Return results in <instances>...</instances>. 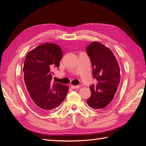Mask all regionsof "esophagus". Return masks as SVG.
Here are the masks:
<instances>
[{
    "mask_svg": "<svg viewBox=\"0 0 146 146\" xmlns=\"http://www.w3.org/2000/svg\"><path fill=\"white\" fill-rule=\"evenodd\" d=\"M70 87L72 88V89H78V88H80V86H79V85H78V86L71 85V86H70Z\"/></svg>",
    "mask_w": 146,
    "mask_h": 146,
    "instance_id": "esophagus-1",
    "label": "esophagus"
}]
</instances>
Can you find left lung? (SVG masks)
<instances>
[{"label":"left lung","instance_id":"8db88e82","mask_svg":"<svg viewBox=\"0 0 146 146\" xmlns=\"http://www.w3.org/2000/svg\"><path fill=\"white\" fill-rule=\"evenodd\" d=\"M86 52L93 66V75L98 84L90 86L91 95L87 100L95 110L103 109L113 100L120 82L119 64L112 51L102 43H91Z\"/></svg>","mask_w":146,"mask_h":146}]
</instances>
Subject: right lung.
Instances as JSON below:
<instances>
[{"instance_id":"add662e5","label":"right lung","mask_w":146,"mask_h":146,"mask_svg":"<svg viewBox=\"0 0 146 146\" xmlns=\"http://www.w3.org/2000/svg\"><path fill=\"white\" fill-rule=\"evenodd\" d=\"M62 55L60 47L52 43L42 44L26 55L23 78L32 100L42 111L56 109L68 91L69 88L65 84L52 81V71L60 66Z\"/></svg>"}]
</instances>
